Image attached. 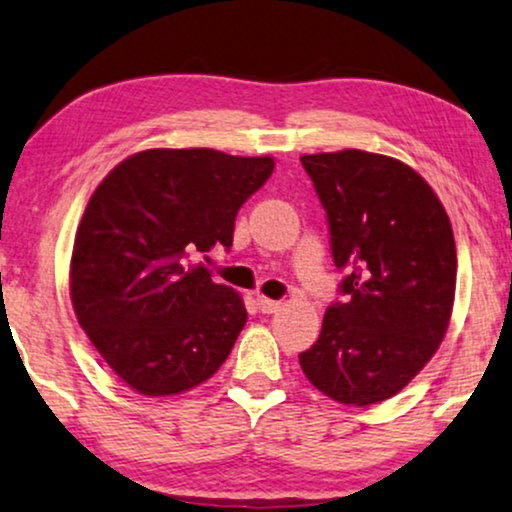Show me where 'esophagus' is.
<instances>
[{"mask_svg": "<svg viewBox=\"0 0 512 512\" xmlns=\"http://www.w3.org/2000/svg\"><path fill=\"white\" fill-rule=\"evenodd\" d=\"M257 307H260V312L262 314H274V312H278V309H281V302H276V300H269V297H257Z\"/></svg>", "mask_w": 512, "mask_h": 512, "instance_id": "1", "label": "esophagus"}]
</instances>
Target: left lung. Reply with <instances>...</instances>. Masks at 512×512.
I'll use <instances>...</instances> for the list:
<instances>
[{"mask_svg":"<svg viewBox=\"0 0 512 512\" xmlns=\"http://www.w3.org/2000/svg\"><path fill=\"white\" fill-rule=\"evenodd\" d=\"M328 215L333 262L345 269L319 340L300 354L316 390L371 406L404 390L449 328L456 243L437 193L390 155L345 148L302 155Z\"/></svg>","mask_w":512,"mask_h":512,"instance_id":"left-lung-1","label":"left lung"}]
</instances>
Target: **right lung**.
Masks as SVG:
<instances>
[{
  "mask_svg": "<svg viewBox=\"0 0 512 512\" xmlns=\"http://www.w3.org/2000/svg\"><path fill=\"white\" fill-rule=\"evenodd\" d=\"M274 158L212 148L129 155L96 186L77 226L70 300L108 368L146 397L181 394L217 373L248 312L193 252L231 248L241 205Z\"/></svg>",
  "mask_w": 512,
  "mask_h": 512,
  "instance_id": "right-lung-1",
  "label": "right lung"
}]
</instances>
